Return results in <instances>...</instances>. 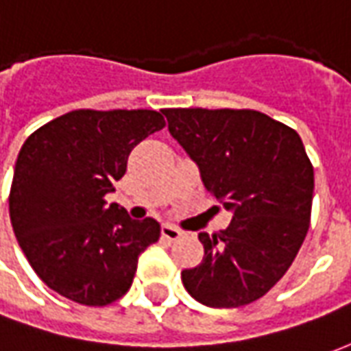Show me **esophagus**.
<instances>
[{"instance_id": "obj_1", "label": "esophagus", "mask_w": 351, "mask_h": 351, "mask_svg": "<svg viewBox=\"0 0 351 351\" xmlns=\"http://www.w3.org/2000/svg\"><path fill=\"white\" fill-rule=\"evenodd\" d=\"M180 235H182V231L176 229L175 226H169V223H163V226H161V237H163L165 241H171V243H173V241H176Z\"/></svg>"}]
</instances>
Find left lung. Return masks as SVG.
Instances as JSON below:
<instances>
[{
	"label": "left lung",
	"mask_w": 351,
	"mask_h": 351,
	"mask_svg": "<svg viewBox=\"0 0 351 351\" xmlns=\"http://www.w3.org/2000/svg\"><path fill=\"white\" fill-rule=\"evenodd\" d=\"M163 114L206 190L233 213L228 229L199 233L205 256L182 271L184 287L213 308L258 301L286 274L310 226L314 167L299 133L250 108Z\"/></svg>",
	"instance_id": "left-lung-1"
}]
</instances>
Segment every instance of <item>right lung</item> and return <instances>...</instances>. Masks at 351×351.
Listing matches in <instances>:
<instances>
[{
    "label": "right lung",
    "mask_w": 351,
    "mask_h": 351,
    "mask_svg": "<svg viewBox=\"0 0 351 351\" xmlns=\"http://www.w3.org/2000/svg\"><path fill=\"white\" fill-rule=\"evenodd\" d=\"M158 110L80 108L34 131L14 165L9 214L37 276L86 306L118 301L141 252L160 239L154 218L131 220L105 195L125 175L131 150L163 130Z\"/></svg>",
    "instance_id": "1"
}]
</instances>
